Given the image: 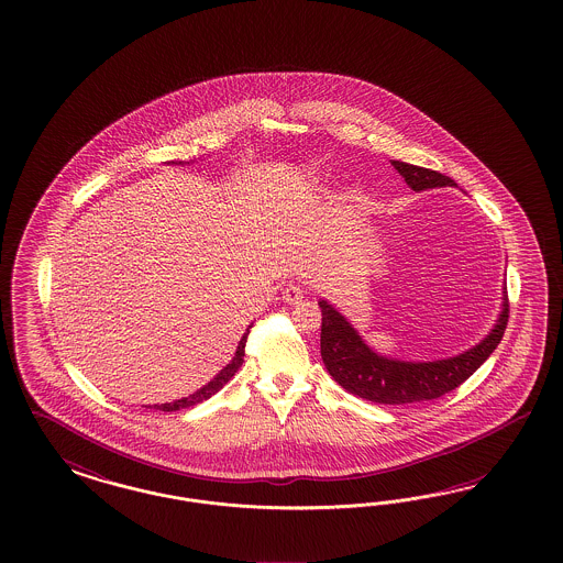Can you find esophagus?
I'll use <instances>...</instances> for the list:
<instances>
[{"mask_svg":"<svg viewBox=\"0 0 563 563\" xmlns=\"http://www.w3.org/2000/svg\"><path fill=\"white\" fill-rule=\"evenodd\" d=\"M283 301L289 303V306L301 303V301H303V289L297 287V285H287V287L283 289Z\"/></svg>","mask_w":563,"mask_h":563,"instance_id":"obj_1","label":"esophagus"}]
</instances>
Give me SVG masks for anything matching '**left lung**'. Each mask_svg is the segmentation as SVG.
Here are the masks:
<instances>
[{"instance_id": "obj_1", "label": "left lung", "mask_w": 563, "mask_h": 563, "mask_svg": "<svg viewBox=\"0 0 563 563\" xmlns=\"http://www.w3.org/2000/svg\"><path fill=\"white\" fill-rule=\"evenodd\" d=\"M415 191L456 186L438 170L415 167L402 161H390ZM322 309V358L328 374L346 393L377 405H410L433 400L459 388L489 358L508 324V295L501 289V307L492 330L475 346L452 357L435 361H402L374 351L357 328L351 324L330 301L320 299Z\"/></svg>"}]
</instances>
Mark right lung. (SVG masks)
I'll return each instance as SVG.
<instances>
[{"label":"right lung","mask_w":563,"mask_h":563,"mask_svg":"<svg viewBox=\"0 0 563 563\" xmlns=\"http://www.w3.org/2000/svg\"><path fill=\"white\" fill-rule=\"evenodd\" d=\"M167 165H184V161H179V163L169 161ZM250 328H252V325H247V330H245V332H243V336L239 339L238 351H235L233 358H231V361L222 367L221 372L214 375L208 384H205L200 390H196V393L189 394V396H184V398H179V400L165 402V405H153V407H146V409L165 410V412L188 409V407H194V405H198V402H205V400H208L210 396H214V394L219 393L222 386H224L233 375L238 374V369L241 367V363H243V355H245V342H247Z\"/></svg>","instance_id":"add662e5"}]
</instances>
